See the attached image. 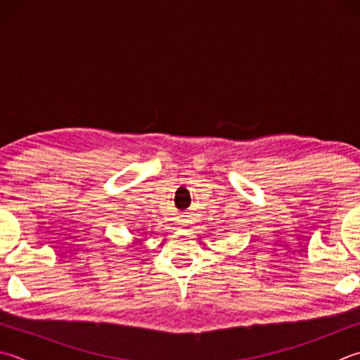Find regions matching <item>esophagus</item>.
I'll list each match as a JSON object with an SVG mask.
<instances>
[{
    "label": "esophagus",
    "instance_id": "34e87169",
    "mask_svg": "<svg viewBox=\"0 0 360 360\" xmlns=\"http://www.w3.org/2000/svg\"><path fill=\"white\" fill-rule=\"evenodd\" d=\"M182 223L187 224V223H190V220H187V218H184V220H182Z\"/></svg>",
    "mask_w": 360,
    "mask_h": 360
}]
</instances>
